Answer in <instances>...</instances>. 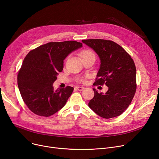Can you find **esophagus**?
Listing matches in <instances>:
<instances>
[{
	"mask_svg": "<svg viewBox=\"0 0 159 159\" xmlns=\"http://www.w3.org/2000/svg\"><path fill=\"white\" fill-rule=\"evenodd\" d=\"M76 89L79 91H82L85 89V88L82 87V86H77V87H76Z\"/></svg>",
	"mask_w": 159,
	"mask_h": 159,
	"instance_id": "esophagus-1",
	"label": "esophagus"
}]
</instances>
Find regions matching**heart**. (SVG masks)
<instances>
[{
  "label": "heart",
  "instance_id": "b5f03b06",
  "mask_svg": "<svg viewBox=\"0 0 159 159\" xmlns=\"http://www.w3.org/2000/svg\"><path fill=\"white\" fill-rule=\"evenodd\" d=\"M80 56L81 57V58H88V57H95V55L94 54V53L91 51L90 49H84L80 53ZM81 82H85V79H81L80 80Z\"/></svg>",
  "mask_w": 159,
  "mask_h": 159
}]
</instances>
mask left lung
I'll return each mask as SVG.
<instances>
[{"label":"left lung","mask_w":159,"mask_h":159,"mask_svg":"<svg viewBox=\"0 0 159 159\" xmlns=\"http://www.w3.org/2000/svg\"><path fill=\"white\" fill-rule=\"evenodd\" d=\"M99 57L100 68L95 84L108 87L105 93L93 88L89 107L104 119L121 115L130 104L136 91V68L130 55L119 44L103 39L82 40Z\"/></svg>","instance_id":"left-lung-1"}]
</instances>
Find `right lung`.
<instances>
[{
    "mask_svg": "<svg viewBox=\"0 0 159 159\" xmlns=\"http://www.w3.org/2000/svg\"><path fill=\"white\" fill-rule=\"evenodd\" d=\"M82 47L77 41L48 43L31 50L24 58L17 82L24 103L36 115L49 116L65 106L73 88H58L53 84L63 70L64 60Z\"/></svg>",
    "mask_w": 159,
    "mask_h": 159,
    "instance_id": "right-lung-1",
    "label": "right lung"
}]
</instances>
